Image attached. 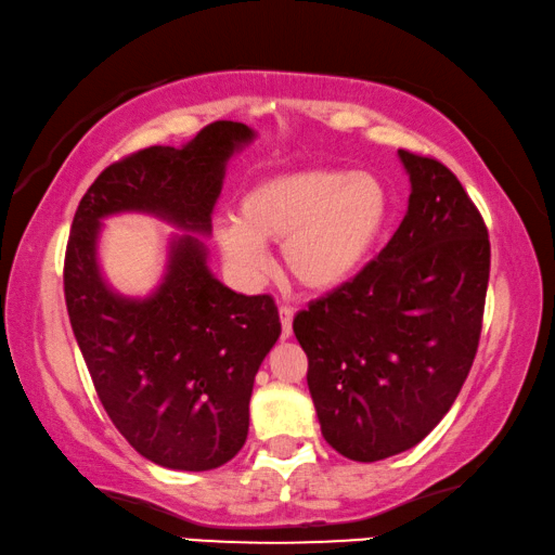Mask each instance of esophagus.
Wrapping results in <instances>:
<instances>
[{"instance_id": "esophagus-1", "label": "esophagus", "mask_w": 555, "mask_h": 555, "mask_svg": "<svg viewBox=\"0 0 555 555\" xmlns=\"http://www.w3.org/2000/svg\"><path fill=\"white\" fill-rule=\"evenodd\" d=\"M279 319H281V336L288 338V336H292V323H294V309H292V306H281Z\"/></svg>"}]
</instances>
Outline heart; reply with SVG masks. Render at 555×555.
<instances>
[{
    "instance_id": "heart-1",
    "label": "heart",
    "mask_w": 555,
    "mask_h": 555,
    "mask_svg": "<svg viewBox=\"0 0 555 555\" xmlns=\"http://www.w3.org/2000/svg\"><path fill=\"white\" fill-rule=\"evenodd\" d=\"M392 197L371 172L296 170L254 184L236 217L217 224V244L246 279L267 269V244H281V269L309 292H331L356 276L383 240Z\"/></svg>"
}]
</instances>
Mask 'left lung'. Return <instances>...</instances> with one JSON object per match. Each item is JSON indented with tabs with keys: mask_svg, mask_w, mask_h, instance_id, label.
<instances>
[{
	"mask_svg": "<svg viewBox=\"0 0 555 555\" xmlns=\"http://www.w3.org/2000/svg\"><path fill=\"white\" fill-rule=\"evenodd\" d=\"M408 215L353 279L298 311L321 433L356 462L422 442L460 395L479 348L491 246L450 167L400 151Z\"/></svg>",
	"mask_w": 555,
	"mask_h": 555,
	"instance_id": "8db88e82",
	"label": "left lung"
}]
</instances>
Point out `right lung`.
<instances>
[{"label": "right lung", "mask_w": 555, "mask_h": 555, "mask_svg": "<svg viewBox=\"0 0 555 555\" xmlns=\"http://www.w3.org/2000/svg\"><path fill=\"white\" fill-rule=\"evenodd\" d=\"M251 138L244 122L217 120L184 147L126 155L86 190L68 234L64 296L93 388L130 447L167 469L222 467L244 447L254 375L281 333L276 304L219 284L195 236L172 244L153 296H116L95 240L103 217L130 209L207 234L224 163Z\"/></svg>", "instance_id": "add662e5"}]
</instances>
